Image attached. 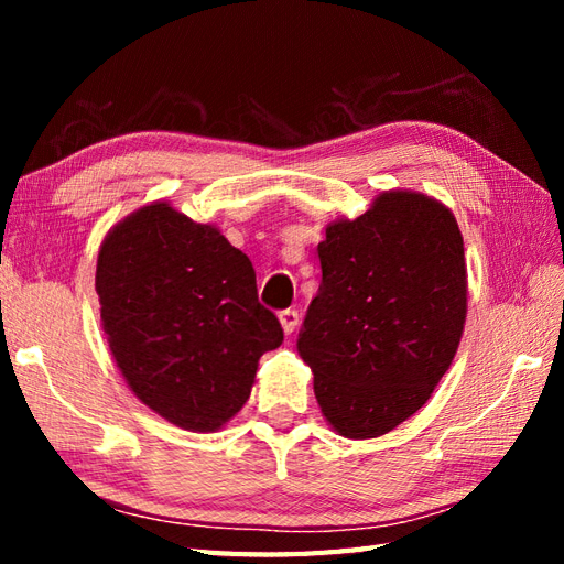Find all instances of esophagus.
Segmentation results:
<instances>
[{
    "label": "esophagus",
    "mask_w": 564,
    "mask_h": 564,
    "mask_svg": "<svg viewBox=\"0 0 564 564\" xmlns=\"http://www.w3.org/2000/svg\"><path fill=\"white\" fill-rule=\"evenodd\" d=\"M279 322H281V327H283L285 334H293L295 327H297V322H301V317H297L295 310H281Z\"/></svg>",
    "instance_id": "34e87169"
}]
</instances>
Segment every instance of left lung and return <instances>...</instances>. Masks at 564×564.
I'll return each instance as SVG.
<instances>
[{"label": "left lung", "instance_id": "left-lung-1", "mask_svg": "<svg viewBox=\"0 0 564 564\" xmlns=\"http://www.w3.org/2000/svg\"><path fill=\"white\" fill-rule=\"evenodd\" d=\"M319 291L297 351L344 438H378L416 414L458 351L467 315L463 235L441 200L382 191L327 225Z\"/></svg>", "mask_w": 564, "mask_h": 564}]
</instances>
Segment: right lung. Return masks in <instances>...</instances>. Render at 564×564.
<instances>
[{"mask_svg": "<svg viewBox=\"0 0 564 564\" xmlns=\"http://www.w3.org/2000/svg\"><path fill=\"white\" fill-rule=\"evenodd\" d=\"M101 327L135 398L210 434L242 410L281 322L257 297L249 257L210 223L154 200L106 232L97 259Z\"/></svg>", "mask_w": 564, "mask_h": 564, "instance_id": "right-lung-1", "label": "right lung"}]
</instances>
